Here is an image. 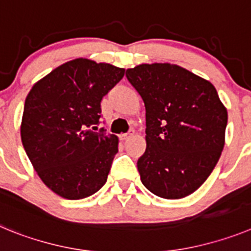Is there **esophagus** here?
I'll return each mask as SVG.
<instances>
[{
	"label": "esophagus",
	"mask_w": 251,
	"mask_h": 251,
	"mask_svg": "<svg viewBox=\"0 0 251 251\" xmlns=\"http://www.w3.org/2000/svg\"><path fill=\"white\" fill-rule=\"evenodd\" d=\"M132 136H133V132H130V133H126V134H121L119 138H121V141H127V139H129Z\"/></svg>",
	"instance_id": "esophagus-1"
}]
</instances>
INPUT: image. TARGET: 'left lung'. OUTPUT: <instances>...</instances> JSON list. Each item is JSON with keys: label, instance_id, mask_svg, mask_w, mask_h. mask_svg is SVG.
Listing matches in <instances>:
<instances>
[{"label": "left lung", "instance_id": "left-lung-1", "mask_svg": "<svg viewBox=\"0 0 251 251\" xmlns=\"http://www.w3.org/2000/svg\"><path fill=\"white\" fill-rule=\"evenodd\" d=\"M126 76L146 106L141 181L162 199L194 194L211 175L225 145L227 110L211 83L176 64H141Z\"/></svg>", "mask_w": 251, "mask_h": 251}]
</instances>
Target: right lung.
Masks as SVG:
<instances>
[{
  "label": "right lung",
  "instance_id": "add662e5",
  "mask_svg": "<svg viewBox=\"0 0 251 251\" xmlns=\"http://www.w3.org/2000/svg\"><path fill=\"white\" fill-rule=\"evenodd\" d=\"M124 72L79 57L40 79L26 97L22 145L41 181L64 199H85L106 182L118 137L90 127L99 124L101 99Z\"/></svg>",
  "mask_w": 251,
  "mask_h": 251
}]
</instances>
